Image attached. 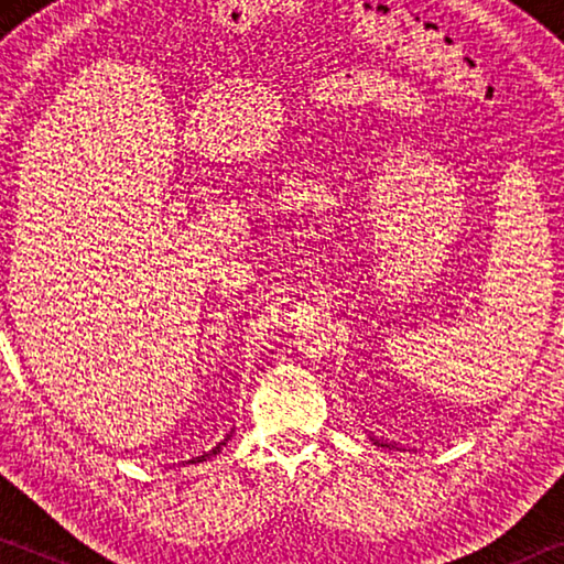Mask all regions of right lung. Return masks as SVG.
<instances>
[{
	"instance_id": "right-lung-1",
	"label": "right lung",
	"mask_w": 564,
	"mask_h": 564,
	"mask_svg": "<svg viewBox=\"0 0 564 564\" xmlns=\"http://www.w3.org/2000/svg\"><path fill=\"white\" fill-rule=\"evenodd\" d=\"M228 437H231V435H224V441H221V443H216V447H212V451H208V453H204L202 457H206V455H216L218 451H221V445H226V441H228Z\"/></svg>"
}]
</instances>
